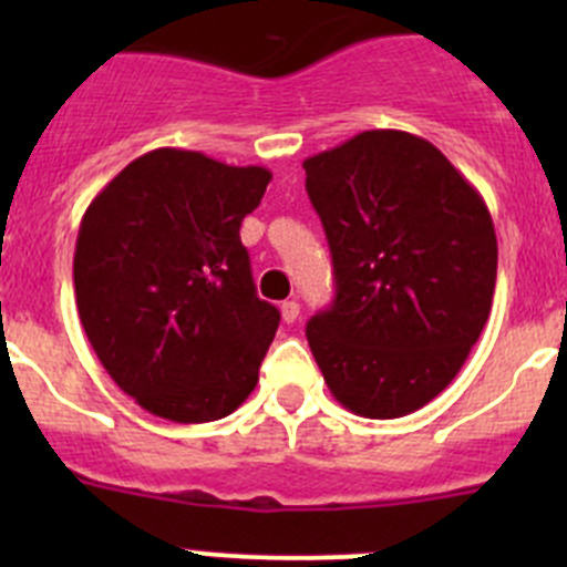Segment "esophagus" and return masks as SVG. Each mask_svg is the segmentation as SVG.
<instances>
[{
  "mask_svg": "<svg viewBox=\"0 0 567 567\" xmlns=\"http://www.w3.org/2000/svg\"><path fill=\"white\" fill-rule=\"evenodd\" d=\"M279 310H282L285 323H296V320H299L301 307H299V301H296V299H288V301H282V307H279Z\"/></svg>",
  "mask_w": 567,
  "mask_h": 567,
  "instance_id": "34e87169",
  "label": "esophagus"
}]
</instances>
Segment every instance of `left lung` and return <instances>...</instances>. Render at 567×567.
Returning a JSON list of instances; mask_svg holds the SVG:
<instances>
[{
  "instance_id": "left-lung-1",
  "label": "left lung",
  "mask_w": 567,
  "mask_h": 567,
  "mask_svg": "<svg viewBox=\"0 0 567 567\" xmlns=\"http://www.w3.org/2000/svg\"><path fill=\"white\" fill-rule=\"evenodd\" d=\"M334 262V305L307 323L329 392L394 420L453 384L491 316L496 233L439 147L375 128L305 158Z\"/></svg>"
}]
</instances>
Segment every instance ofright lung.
I'll return each mask as SVG.
<instances>
[{
  "mask_svg": "<svg viewBox=\"0 0 567 567\" xmlns=\"http://www.w3.org/2000/svg\"><path fill=\"white\" fill-rule=\"evenodd\" d=\"M271 173L158 147L95 194L73 285L84 334L114 384L162 420L233 414L257 384L279 310L257 299L244 216Z\"/></svg>",
  "mask_w": 567,
  "mask_h": 567,
  "instance_id": "add662e5",
  "label": "right lung"
}]
</instances>
